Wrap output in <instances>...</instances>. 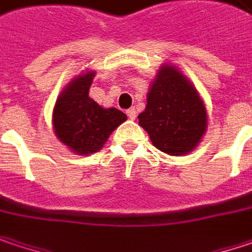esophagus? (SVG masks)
<instances>
[{"instance_id": "34e87169", "label": "esophagus", "mask_w": 252, "mask_h": 252, "mask_svg": "<svg viewBox=\"0 0 252 252\" xmlns=\"http://www.w3.org/2000/svg\"><path fill=\"white\" fill-rule=\"evenodd\" d=\"M126 115H127V118L130 120H134L136 119V109H134V107L127 109V110H126Z\"/></svg>"}]
</instances>
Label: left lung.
<instances>
[{"instance_id":"8db88e82","label":"left lung","mask_w":252,"mask_h":252,"mask_svg":"<svg viewBox=\"0 0 252 252\" xmlns=\"http://www.w3.org/2000/svg\"><path fill=\"white\" fill-rule=\"evenodd\" d=\"M137 119L153 146L170 156L193 152L207 129L204 102L193 83L171 65L158 69Z\"/></svg>"}]
</instances>
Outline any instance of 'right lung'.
<instances>
[{
	"label": "right lung",
	"instance_id": "1",
	"mask_svg": "<svg viewBox=\"0 0 252 252\" xmlns=\"http://www.w3.org/2000/svg\"><path fill=\"white\" fill-rule=\"evenodd\" d=\"M94 70L76 76L58 96L52 113L57 137L76 155L99 152L107 137L127 116L115 107L105 109L89 97Z\"/></svg>",
	"mask_w": 252,
	"mask_h": 252
}]
</instances>
